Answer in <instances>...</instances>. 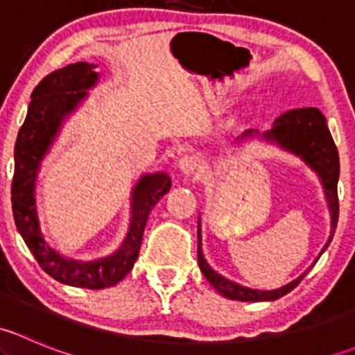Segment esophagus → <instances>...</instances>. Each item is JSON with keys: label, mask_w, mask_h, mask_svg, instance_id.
<instances>
[{"label": "esophagus", "mask_w": 355, "mask_h": 355, "mask_svg": "<svg viewBox=\"0 0 355 355\" xmlns=\"http://www.w3.org/2000/svg\"><path fill=\"white\" fill-rule=\"evenodd\" d=\"M198 166H199L198 156L194 155H184L180 157V161H178V168H180V171L184 175L194 173V171L198 170Z\"/></svg>", "instance_id": "esophagus-1"}]
</instances>
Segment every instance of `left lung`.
<instances>
[{
    "instance_id": "left-lung-1",
    "label": "left lung",
    "mask_w": 355,
    "mask_h": 355,
    "mask_svg": "<svg viewBox=\"0 0 355 355\" xmlns=\"http://www.w3.org/2000/svg\"><path fill=\"white\" fill-rule=\"evenodd\" d=\"M259 137L263 141L275 142L280 146L285 151L292 153V155L299 156L304 163L309 164L318 177L321 178L323 184L324 196H327L328 207H330V216H331V232L328 237L327 245L323 247L321 254L327 250L330 245L333 234H335L336 221H338V194H336V184H338V175H340V161H338V151L333 142L330 130L327 127V118L318 108H297L290 110L278 116L275 120L271 130L259 134L257 130H247L241 137L237 139V144L247 141V139ZM198 263L200 271H202L204 278L211 284L216 292L221 295L227 297L232 300H242V302H261V300H277L280 297L287 295L292 292L297 285L300 284L307 271L314 266L307 268L297 280L290 282L285 287L277 290H256V288H247L242 285L230 282L228 278L218 275L213 268L207 264V261L202 256V244H200V220L198 223Z\"/></svg>"
}]
</instances>
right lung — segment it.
Segmentation results:
<instances>
[{"mask_svg":"<svg viewBox=\"0 0 355 355\" xmlns=\"http://www.w3.org/2000/svg\"><path fill=\"white\" fill-rule=\"evenodd\" d=\"M96 65L78 62L46 75L32 91L27 116L15 142V173L12 184V207L15 225L39 266L60 284L101 290L123 280L141 250L146 223L155 204L170 191L166 173L142 175L132 189V218L120 249L96 261H77L62 256L44 241L35 207V178L42 157L55 142L63 120L87 98V91L99 80Z\"/></svg>","mask_w":355,"mask_h":355,"instance_id":"obj_1","label":"right lung"}]
</instances>
